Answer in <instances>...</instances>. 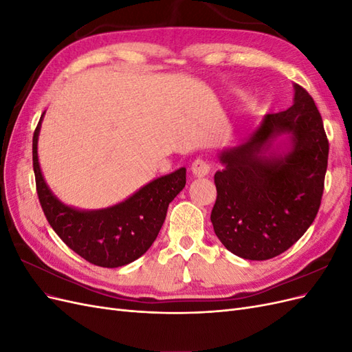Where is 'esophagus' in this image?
<instances>
[{
	"mask_svg": "<svg viewBox=\"0 0 352 352\" xmlns=\"http://www.w3.org/2000/svg\"><path fill=\"white\" fill-rule=\"evenodd\" d=\"M190 170H192V173L197 176V177H204L210 173V164L206 162V160L202 158H197L195 162L192 163V166H190Z\"/></svg>",
	"mask_w": 352,
	"mask_h": 352,
	"instance_id": "1",
	"label": "esophagus"
}]
</instances>
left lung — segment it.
Returning <instances> with one entry per match:
<instances>
[{
  "mask_svg": "<svg viewBox=\"0 0 352 352\" xmlns=\"http://www.w3.org/2000/svg\"><path fill=\"white\" fill-rule=\"evenodd\" d=\"M294 105L265 114L258 129L219 154L212 228L220 242L245 260H269L300 239L320 208L329 141L314 100L294 85ZM286 134V153H270Z\"/></svg>",
  "mask_w": 352,
  "mask_h": 352,
  "instance_id": "8db88e82",
  "label": "left lung"
}]
</instances>
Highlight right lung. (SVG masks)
I'll list each match as a JSON object with an SVG mask.
<instances>
[{
	"mask_svg": "<svg viewBox=\"0 0 352 352\" xmlns=\"http://www.w3.org/2000/svg\"><path fill=\"white\" fill-rule=\"evenodd\" d=\"M44 114L34 133L32 155L38 198L51 228L70 250L100 267H122L140 258L155 241L168 204L185 188L186 168L154 179L109 208L69 207L51 192L39 167L38 136Z\"/></svg>",
	"mask_w": 352,
	"mask_h": 352,
	"instance_id": "right-lung-1",
	"label": "right lung"
}]
</instances>
